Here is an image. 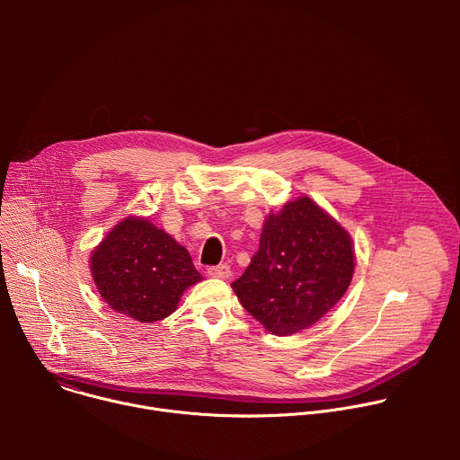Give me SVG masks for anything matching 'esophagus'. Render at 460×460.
Returning a JSON list of instances; mask_svg holds the SVG:
<instances>
[{
	"mask_svg": "<svg viewBox=\"0 0 460 460\" xmlns=\"http://www.w3.org/2000/svg\"><path fill=\"white\" fill-rule=\"evenodd\" d=\"M208 275L213 279H229L231 277V268L227 264H220V266H213L208 270Z\"/></svg>",
	"mask_w": 460,
	"mask_h": 460,
	"instance_id": "34e87169",
	"label": "esophagus"
}]
</instances>
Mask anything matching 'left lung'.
I'll use <instances>...</instances> for the list:
<instances>
[{
	"instance_id": "obj_1",
	"label": "left lung",
	"mask_w": 460,
	"mask_h": 460,
	"mask_svg": "<svg viewBox=\"0 0 460 460\" xmlns=\"http://www.w3.org/2000/svg\"><path fill=\"white\" fill-rule=\"evenodd\" d=\"M353 270L349 234L302 196L270 215L251 264L231 286L247 313L284 337L330 311L348 291Z\"/></svg>"
}]
</instances>
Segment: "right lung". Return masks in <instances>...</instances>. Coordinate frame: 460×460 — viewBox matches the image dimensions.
I'll use <instances>...</instances> for the list:
<instances>
[{
    "label": "right lung",
    "mask_w": 460,
    "mask_h": 460,
    "mask_svg": "<svg viewBox=\"0 0 460 460\" xmlns=\"http://www.w3.org/2000/svg\"><path fill=\"white\" fill-rule=\"evenodd\" d=\"M91 270L102 298L144 323L169 316L202 280L185 247L146 218H125L96 247Z\"/></svg>",
    "instance_id": "obj_1"
}]
</instances>
